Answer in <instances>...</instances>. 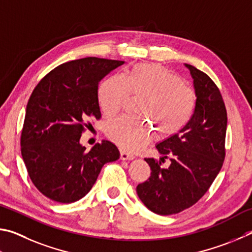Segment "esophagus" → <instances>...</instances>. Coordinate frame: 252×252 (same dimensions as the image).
<instances>
[{
  "instance_id": "34e87169",
  "label": "esophagus",
  "mask_w": 252,
  "mask_h": 252,
  "mask_svg": "<svg viewBox=\"0 0 252 252\" xmlns=\"http://www.w3.org/2000/svg\"><path fill=\"white\" fill-rule=\"evenodd\" d=\"M135 156L133 155V154L130 153H127L125 151H121V159L122 160H131L134 159Z\"/></svg>"
}]
</instances>
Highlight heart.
<instances>
[{"label":"heart","mask_w":252,"mask_h":252,"mask_svg":"<svg viewBox=\"0 0 252 252\" xmlns=\"http://www.w3.org/2000/svg\"><path fill=\"white\" fill-rule=\"evenodd\" d=\"M143 96L137 113L151 119L160 137L179 133L190 121L196 94L178 75L157 64H137L129 72L106 78L97 91L101 113L112 117L122 109L128 96ZM149 123L121 116L106 125L108 138L119 147L134 152L152 136Z\"/></svg>","instance_id":"1"}]
</instances>
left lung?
Here are the masks:
<instances>
[{"label":"left lung","mask_w":252,"mask_h":252,"mask_svg":"<svg viewBox=\"0 0 252 252\" xmlns=\"http://www.w3.org/2000/svg\"><path fill=\"white\" fill-rule=\"evenodd\" d=\"M185 65L193 79L195 112L179 133L156 145L162 155L159 161L145 158L151 177L136 188L144 205L161 216L178 214L195 205L214 183L226 156L227 110L219 88L208 75ZM166 158L171 166L162 169L161 161Z\"/></svg>","instance_id":"1"}]
</instances>
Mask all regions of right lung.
<instances>
[{"label":"right lung","instance_id":"1","mask_svg":"<svg viewBox=\"0 0 252 252\" xmlns=\"http://www.w3.org/2000/svg\"><path fill=\"white\" fill-rule=\"evenodd\" d=\"M123 61L85 57L61 64L31 95L21 135V152L31 180L44 196L69 204L91 190L106 162L119 158L108 140L90 152L79 144L87 119L100 118L98 84Z\"/></svg>","mask_w":252,"mask_h":252}]
</instances>
